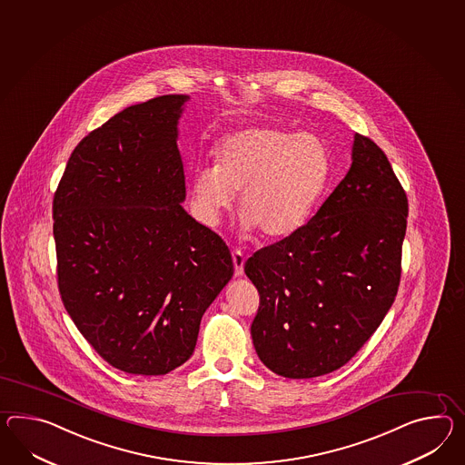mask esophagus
<instances>
[{"instance_id":"34e87169","label":"esophagus","mask_w":465,"mask_h":465,"mask_svg":"<svg viewBox=\"0 0 465 465\" xmlns=\"http://www.w3.org/2000/svg\"><path fill=\"white\" fill-rule=\"evenodd\" d=\"M232 259H233V267H235V275L240 277L243 273V265H245V257L240 250L232 252Z\"/></svg>"}]
</instances>
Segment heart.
Returning a JSON list of instances; mask_svg holds the SVG:
<instances>
[{"mask_svg":"<svg viewBox=\"0 0 465 465\" xmlns=\"http://www.w3.org/2000/svg\"><path fill=\"white\" fill-rule=\"evenodd\" d=\"M215 166L193 173L194 216L216 227L238 193L242 227L262 237L292 235L307 222L329 178L326 144L311 133L253 125L223 137Z\"/></svg>","mask_w":465,"mask_h":465,"instance_id":"heart-1","label":"heart"}]
</instances>
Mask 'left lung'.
Segmentation results:
<instances>
[{
    "label": "left lung",
    "instance_id": "1",
    "mask_svg": "<svg viewBox=\"0 0 465 465\" xmlns=\"http://www.w3.org/2000/svg\"><path fill=\"white\" fill-rule=\"evenodd\" d=\"M407 216L385 153L354 134L351 168L316 215L245 262L261 295L250 332L269 370L316 378L361 350L397 297Z\"/></svg>",
    "mask_w": 465,
    "mask_h": 465
}]
</instances>
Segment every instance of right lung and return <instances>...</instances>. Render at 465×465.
<instances>
[{
    "mask_svg": "<svg viewBox=\"0 0 465 465\" xmlns=\"http://www.w3.org/2000/svg\"><path fill=\"white\" fill-rule=\"evenodd\" d=\"M188 99L154 97L94 129L54 194L62 302L95 352L124 373L182 366L233 275L225 242L182 206L176 139Z\"/></svg>",
    "mask_w": 465,
    "mask_h": 465,
    "instance_id": "1",
    "label": "right lung"
}]
</instances>
